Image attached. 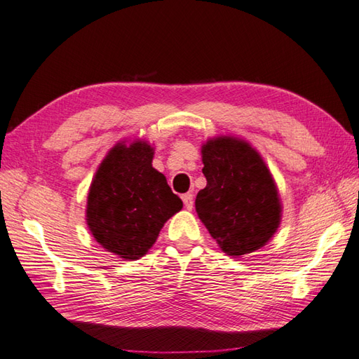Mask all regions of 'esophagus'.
Wrapping results in <instances>:
<instances>
[{
	"mask_svg": "<svg viewBox=\"0 0 359 359\" xmlns=\"http://www.w3.org/2000/svg\"><path fill=\"white\" fill-rule=\"evenodd\" d=\"M182 203H184L187 210H192V207H194V195L192 194H184V195H182Z\"/></svg>",
	"mask_w": 359,
	"mask_h": 359,
	"instance_id": "34e87169",
	"label": "esophagus"
}]
</instances>
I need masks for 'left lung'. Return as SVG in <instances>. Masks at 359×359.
I'll return each instance as SVG.
<instances>
[{
    "mask_svg": "<svg viewBox=\"0 0 359 359\" xmlns=\"http://www.w3.org/2000/svg\"><path fill=\"white\" fill-rule=\"evenodd\" d=\"M201 154L207 186L196 195L198 217L230 257L261 249L280 227L283 212L264 159L235 137L210 138Z\"/></svg>",
    "mask_w": 359,
    "mask_h": 359,
    "instance_id": "1",
    "label": "left lung"
}]
</instances>
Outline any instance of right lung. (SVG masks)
I'll use <instances>...</instances> for the list:
<instances>
[{"mask_svg":"<svg viewBox=\"0 0 359 359\" xmlns=\"http://www.w3.org/2000/svg\"><path fill=\"white\" fill-rule=\"evenodd\" d=\"M152 159L147 141L118 142L102 159L87 195L86 221L93 238L123 259L144 257L164 222L182 209Z\"/></svg>","mask_w":359,"mask_h":359,"instance_id":"add662e5","label":"right lung"}]
</instances>
